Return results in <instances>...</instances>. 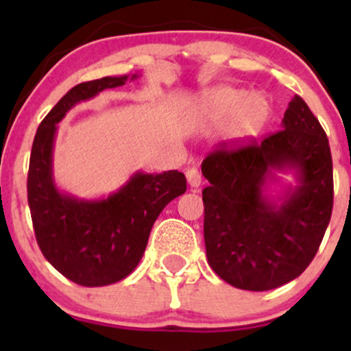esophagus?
<instances>
[{
	"label": "esophagus",
	"instance_id": "34e87169",
	"mask_svg": "<svg viewBox=\"0 0 351 351\" xmlns=\"http://www.w3.org/2000/svg\"><path fill=\"white\" fill-rule=\"evenodd\" d=\"M186 180H188V184L191 188L201 186V173L196 170V168H189V170L186 171Z\"/></svg>",
	"mask_w": 351,
	"mask_h": 351
}]
</instances>
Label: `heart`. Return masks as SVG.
Listing matches in <instances>:
<instances>
[{
	"instance_id": "b5f03b06",
	"label": "heart",
	"mask_w": 351,
	"mask_h": 351,
	"mask_svg": "<svg viewBox=\"0 0 351 351\" xmlns=\"http://www.w3.org/2000/svg\"><path fill=\"white\" fill-rule=\"evenodd\" d=\"M196 119L206 127L228 122L226 138L237 143L263 132L271 117V100L264 92L249 94L245 88L216 86L196 99Z\"/></svg>"
}]
</instances>
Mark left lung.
<instances>
[{
  "label": "left lung",
  "mask_w": 351,
  "mask_h": 351,
  "mask_svg": "<svg viewBox=\"0 0 351 351\" xmlns=\"http://www.w3.org/2000/svg\"><path fill=\"white\" fill-rule=\"evenodd\" d=\"M280 127L261 143L217 150L201 165L209 181L203 189L208 263L244 291H271L299 277L332 216L333 168L324 128L299 95Z\"/></svg>",
  "instance_id": "1"
}]
</instances>
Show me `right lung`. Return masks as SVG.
<instances>
[{
	"label": "right lung",
	"mask_w": 351,
	"mask_h": 351,
	"mask_svg": "<svg viewBox=\"0 0 351 351\" xmlns=\"http://www.w3.org/2000/svg\"><path fill=\"white\" fill-rule=\"evenodd\" d=\"M138 77L107 75L72 87L44 117L34 136L27 203L36 239L52 267L84 287H102L130 276L142 259L156 217L186 191V178L178 170H138L117 191L100 198H79L56 184L58 123L77 104Z\"/></svg>",
	"instance_id": "1"
}]
</instances>
